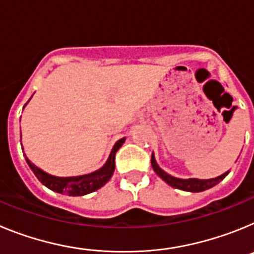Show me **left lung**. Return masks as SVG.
I'll use <instances>...</instances> for the list:
<instances>
[{
  "mask_svg": "<svg viewBox=\"0 0 254 254\" xmlns=\"http://www.w3.org/2000/svg\"><path fill=\"white\" fill-rule=\"evenodd\" d=\"M151 167L154 169V172L163 179L165 183L170 186L173 188H178L182 190H187V192H202V190H210L214 186H216L217 183L223 181L226 176L229 174V172H225L221 176L216 177V178L211 179H197V178H188V179H182L177 178V177H173L170 174H168L167 172H164L160 167L158 165L156 160H155L154 154L151 155Z\"/></svg>",
  "mask_w": 254,
  "mask_h": 254,
  "instance_id": "1",
  "label": "left lung"
}]
</instances>
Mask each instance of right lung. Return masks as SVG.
Segmentation results:
<instances>
[{
	"instance_id": "right-lung-1",
	"label": "right lung",
	"mask_w": 254,
	"mask_h": 254,
	"mask_svg": "<svg viewBox=\"0 0 254 254\" xmlns=\"http://www.w3.org/2000/svg\"><path fill=\"white\" fill-rule=\"evenodd\" d=\"M28 103H26V104H28ZM126 138L123 137L114 143L113 149H112L111 154L108 156V160L105 161V164L100 168V169L95 170V172L93 173H89V174H84V176H52V174H48L47 172H44V170H42L40 168H38L37 165L31 163L26 156L25 159L28 165L30 167V169L33 170V173L35 174V177H37V178L39 179V182H42L47 188L55 190L57 193L68 194V196H85V194H89L91 193V192H95L96 190L102 188L103 186L111 179V177L113 176L114 169H116V163H114L116 152L120 150V147L122 146Z\"/></svg>"
}]
</instances>
